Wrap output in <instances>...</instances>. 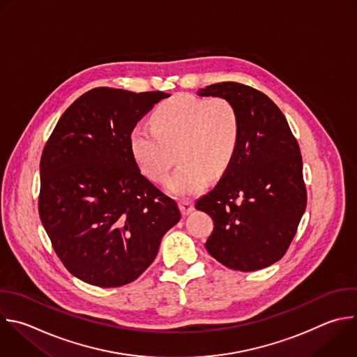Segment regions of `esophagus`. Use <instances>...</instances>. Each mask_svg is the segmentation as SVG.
<instances>
[{"instance_id":"esophagus-1","label":"esophagus","mask_w":357,"mask_h":357,"mask_svg":"<svg viewBox=\"0 0 357 357\" xmlns=\"http://www.w3.org/2000/svg\"><path fill=\"white\" fill-rule=\"evenodd\" d=\"M179 207H181V211L183 215H188L190 214L193 210H195V206L190 200H181L179 202Z\"/></svg>"}]
</instances>
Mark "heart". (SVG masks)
<instances>
[{"instance_id":"1","label":"heart","mask_w":357,"mask_h":357,"mask_svg":"<svg viewBox=\"0 0 357 357\" xmlns=\"http://www.w3.org/2000/svg\"><path fill=\"white\" fill-rule=\"evenodd\" d=\"M240 143V119L224 98L202 99L176 95L161 102L151 125L137 123L129 135L130 151L140 169L153 181H165L174 150L181 162L167 181L176 196L202 192L207 175L220 176L231 165Z\"/></svg>"}]
</instances>
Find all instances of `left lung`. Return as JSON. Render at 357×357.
Listing matches in <instances>:
<instances>
[{
  "label": "left lung",
  "instance_id": "1",
  "mask_svg": "<svg viewBox=\"0 0 357 357\" xmlns=\"http://www.w3.org/2000/svg\"><path fill=\"white\" fill-rule=\"evenodd\" d=\"M197 95L229 100L240 119L231 165L195 204L214 222L204 247L234 271L268 268L286 254L307 206L297 140L282 110L252 86L220 82Z\"/></svg>",
  "mask_w": 357,
  "mask_h": 357
}]
</instances>
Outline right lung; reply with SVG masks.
<instances>
[{
	"label": "right lung",
	"mask_w": 357,
	"mask_h": 357,
	"mask_svg": "<svg viewBox=\"0 0 357 357\" xmlns=\"http://www.w3.org/2000/svg\"><path fill=\"white\" fill-rule=\"evenodd\" d=\"M169 93L93 88L63 113L40 160L39 214L71 275L98 287L136 280L181 220L140 171L130 130Z\"/></svg>",
	"instance_id": "1"
}]
</instances>
